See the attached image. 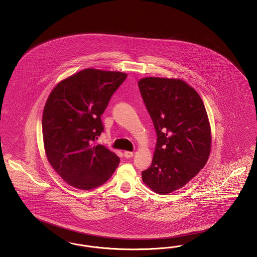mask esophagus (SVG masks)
<instances>
[{
    "label": "esophagus",
    "mask_w": 257,
    "mask_h": 257,
    "mask_svg": "<svg viewBox=\"0 0 257 257\" xmlns=\"http://www.w3.org/2000/svg\"><path fill=\"white\" fill-rule=\"evenodd\" d=\"M134 156V153L131 151H124V157L125 158H132Z\"/></svg>",
    "instance_id": "34e87169"
}]
</instances>
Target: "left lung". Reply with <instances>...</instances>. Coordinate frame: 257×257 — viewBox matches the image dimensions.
Returning <instances> with one entry per match:
<instances>
[{
  "mask_svg": "<svg viewBox=\"0 0 257 257\" xmlns=\"http://www.w3.org/2000/svg\"><path fill=\"white\" fill-rule=\"evenodd\" d=\"M138 85L157 134L151 166L142 178L153 192L170 194L207 162L212 139L207 112L198 93L180 79L147 77Z\"/></svg>",
  "mask_w": 257,
  "mask_h": 257,
  "instance_id": "obj_1",
  "label": "left lung"
}]
</instances>
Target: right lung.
I'll return each instance as SVG.
<instances>
[{
    "label": "right lung",
    "instance_id": "add662e5",
    "mask_svg": "<svg viewBox=\"0 0 257 257\" xmlns=\"http://www.w3.org/2000/svg\"><path fill=\"white\" fill-rule=\"evenodd\" d=\"M127 74L87 68L62 80L51 91L42 115V134L50 165L80 190L109 180L119 164L95 141L104 131L101 115Z\"/></svg>",
    "mask_w": 257,
    "mask_h": 257
}]
</instances>
